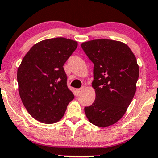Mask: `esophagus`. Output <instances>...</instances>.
<instances>
[{"label":"esophagus","mask_w":158,"mask_h":158,"mask_svg":"<svg viewBox=\"0 0 158 158\" xmlns=\"http://www.w3.org/2000/svg\"><path fill=\"white\" fill-rule=\"evenodd\" d=\"M84 89V86H82L81 88H80V89H77V90H76V92H77V94H81V93L83 92V90Z\"/></svg>","instance_id":"1"}]
</instances>
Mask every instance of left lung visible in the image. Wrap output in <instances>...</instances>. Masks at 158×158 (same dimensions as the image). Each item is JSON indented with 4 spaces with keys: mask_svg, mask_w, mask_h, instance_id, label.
<instances>
[{
    "mask_svg": "<svg viewBox=\"0 0 158 158\" xmlns=\"http://www.w3.org/2000/svg\"><path fill=\"white\" fill-rule=\"evenodd\" d=\"M81 47L94 65L96 99L84 108L86 116L96 126H111L123 117L135 95L139 74L136 59L128 46L117 40H93Z\"/></svg>",
    "mask_w": 158,
    "mask_h": 158,
    "instance_id": "obj_1",
    "label": "left lung"
}]
</instances>
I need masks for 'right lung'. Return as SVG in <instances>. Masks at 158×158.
Returning a JSON list of instances; mask_svg holds the SVG:
<instances>
[{
  "label": "right lung",
  "instance_id": "right-lung-1",
  "mask_svg": "<svg viewBox=\"0 0 158 158\" xmlns=\"http://www.w3.org/2000/svg\"><path fill=\"white\" fill-rule=\"evenodd\" d=\"M77 43L56 38L34 45L17 71L19 93L28 112L35 120L53 123L62 119L74 98L67 86L63 65Z\"/></svg>",
  "mask_w": 158,
  "mask_h": 158
}]
</instances>
